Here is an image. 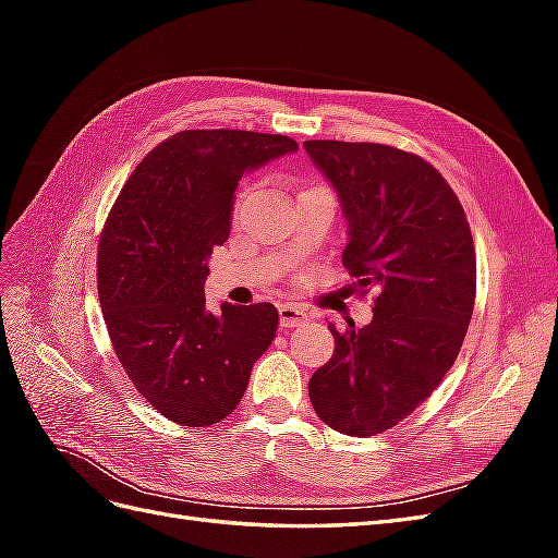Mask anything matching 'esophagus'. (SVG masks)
I'll list each match as a JSON object with an SVG mask.
<instances>
[{
	"label": "esophagus",
	"mask_w": 558,
	"mask_h": 558,
	"mask_svg": "<svg viewBox=\"0 0 558 558\" xmlns=\"http://www.w3.org/2000/svg\"><path fill=\"white\" fill-rule=\"evenodd\" d=\"M279 324L281 328H298L307 324V314L305 310H300L295 305H281L279 307Z\"/></svg>",
	"instance_id": "esophagus-1"
}]
</instances>
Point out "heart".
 I'll list each match as a JSON object with an SVG mask.
<instances>
[{
    "mask_svg": "<svg viewBox=\"0 0 558 558\" xmlns=\"http://www.w3.org/2000/svg\"><path fill=\"white\" fill-rule=\"evenodd\" d=\"M248 195H251V189H244V191L238 195V199H234V205H232V214H234V216H238V214L244 209Z\"/></svg>",
    "mask_w": 558,
    "mask_h": 558,
    "instance_id": "1",
    "label": "heart"
}]
</instances>
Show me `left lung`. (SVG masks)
<instances>
[{
	"label": "left lung",
	"instance_id": "obj_1",
	"mask_svg": "<svg viewBox=\"0 0 558 558\" xmlns=\"http://www.w3.org/2000/svg\"><path fill=\"white\" fill-rule=\"evenodd\" d=\"M349 221L342 265L373 320L335 337L310 379L318 418L353 437L398 426L449 373L475 310L477 258L447 179L416 154L369 142H305Z\"/></svg>",
	"mask_w": 558,
	"mask_h": 558
}]
</instances>
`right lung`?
I'll return each instance as SVG.
<instances>
[{
  "label": "right lung",
  "instance_id": "obj_1",
  "mask_svg": "<svg viewBox=\"0 0 558 558\" xmlns=\"http://www.w3.org/2000/svg\"><path fill=\"white\" fill-rule=\"evenodd\" d=\"M298 142L248 130H183L134 167L97 244V293L134 388L165 418L205 428L238 408L251 367L272 344L269 302L207 312V260L230 234L246 170Z\"/></svg>",
  "mask_w": 558,
  "mask_h": 558
}]
</instances>
